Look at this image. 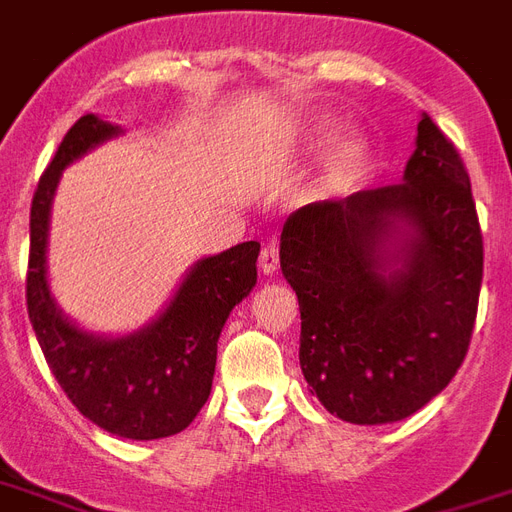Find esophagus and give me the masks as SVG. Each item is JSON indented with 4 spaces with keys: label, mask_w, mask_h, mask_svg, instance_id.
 Segmentation results:
<instances>
[{
    "label": "esophagus",
    "mask_w": 512,
    "mask_h": 512,
    "mask_svg": "<svg viewBox=\"0 0 512 512\" xmlns=\"http://www.w3.org/2000/svg\"><path fill=\"white\" fill-rule=\"evenodd\" d=\"M280 267V259H278V248H275V242H270V245H264L261 248V256H259V270L264 272V275H275Z\"/></svg>",
    "instance_id": "34e87169"
}]
</instances>
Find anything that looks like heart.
<instances>
[{"mask_svg":"<svg viewBox=\"0 0 512 512\" xmlns=\"http://www.w3.org/2000/svg\"><path fill=\"white\" fill-rule=\"evenodd\" d=\"M343 129V121H337L332 115H310L294 132V142L302 151L321 153L328 151L329 147L333 148L326 156L318 183H315L318 197H340V194H345L359 180L367 161H370V142L359 137V134H348L340 141Z\"/></svg>","mask_w":512,"mask_h":512,"instance_id":"obj_1","label":"heart"}]
</instances>
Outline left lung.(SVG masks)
Listing matches in <instances>:
<instances>
[{
  "mask_svg": "<svg viewBox=\"0 0 512 512\" xmlns=\"http://www.w3.org/2000/svg\"><path fill=\"white\" fill-rule=\"evenodd\" d=\"M280 270L299 299L310 394L348 424L413 416L467 356L483 280L470 175L453 142L421 113L397 186L291 213Z\"/></svg>",
  "mask_w": 512,
  "mask_h": 512,
  "instance_id": "obj_1",
  "label": "left lung"
}]
</instances>
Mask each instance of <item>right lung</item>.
<instances>
[{"instance_id": "obj_1", "label": "right lung", "mask_w": 512, "mask_h": 512, "mask_svg": "<svg viewBox=\"0 0 512 512\" xmlns=\"http://www.w3.org/2000/svg\"><path fill=\"white\" fill-rule=\"evenodd\" d=\"M124 129L88 113L64 134L37 183L29 221L26 307L53 378L99 429L126 440L183 432L210 397L218 337L226 318L256 286V240L202 256L186 270L167 305L124 334L88 332L59 307L48 280V237L56 188L69 164Z\"/></svg>"}]
</instances>
